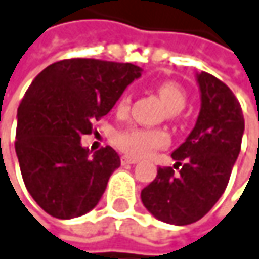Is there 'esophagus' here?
Instances as JSON below:
<instances>
[{
	"label": "esophagus",
	"instance_id": "obj_1",
	"mask_svg": "<svg viewBox=\"0 0 259 259\" xmlns=\"http://www.w3.org/2000/svg\"><path fill=\"white\" fill-rule=\"evenodd\" d=\"M121 162H122V164H137L138 159H137V158H132V156H125V155H124V156L121 158Z\"/></svg>",
	"mask_w": 259,
	"mask_h": 259
}]
</instances>
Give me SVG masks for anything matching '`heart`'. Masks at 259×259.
Wrapping results in <instances>:
<instances>
[{
  "label": "heart",
  "instance_id": "heart-1",
  "mask_svg": "<svg viewBox=\"0 0 259 259\" xmlns=\"http://www.w3.org/2000/svg\"><path fill=\"white\" fill-rule=\"evenodd\" d=\"M158 94L167 104L169 116H175L181 112L186 106V92L175 82H162L158 85ZM131 103V97L124 94L118 101V110L124 112ZM169 141V137L161 128H144V127H124L113 135V144L122 153L143 158L150 155L155 149L165 146Z\"/></svg>",
  "mask_w": 259,
  "mask_h": 259
}]
</instances>
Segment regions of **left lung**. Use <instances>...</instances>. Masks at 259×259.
<instances>
[{
    "instance_id": "1",
    "label": "left lung",
    "mask_w": 259,
    "mask_h": 259,
    "mask_svg": "<svg viewBox=\"0 0 259 259\" xmlns=\"http://www.w3.org/2000/svg\"><path fill=\"white\" fill-rule=\"evenodd\" d=\"M201 109L186 141L174 150V167H159L141 190L144 207L159 221L187 226L204 217L224 193L241 150L243 110L232 90L207 72L196 73Z\"/></svg>"
}]
</instances>
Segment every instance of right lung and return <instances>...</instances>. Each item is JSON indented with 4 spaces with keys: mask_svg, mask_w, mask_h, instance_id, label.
I'll return each instance as SVG.
<instances>
[{
    "mask_svg": "<svg viewBox=\"0 0 259 259\" xmlns=\"http://www.w3.org/2000/svg\"><path fill=\"white\" fill-rule=\"evenodd\" d=\"M141 72L131 63L73 58L50 64L32 81L18 107L15 150L24 184L44 212L70 220L100 202L121 161L109 146L92 155L81 137Z\"/></svg>",
    "mask_w": 259,
    "mask_h": 259,
    "instance_id": "add662e5",
    "label": "right lung"
}]
</instances>
